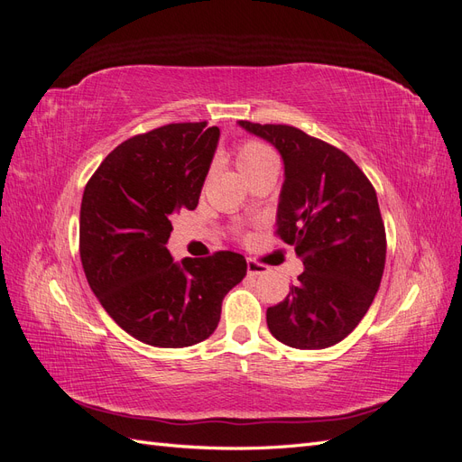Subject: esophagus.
I'll return each instance as SVG.
<instances>
[{
    "label": "esophagus",
    "instance_id": "esophagus-1",
    "mask_svg": "<svg viewBox=\"0 0 462 462\" xmlns=\"http://www.w3.org/2000/svg\"><path fill=\"white\" fill-rule=\"evenodd\" d=\"M246 270H248V275H253V277H260V275H265V273L270 272L268 265L258 263L256 260H248L246 262Z\"/></svg>",
    "mask_w": 462,
    "mask_h": 462
}]
</instances>
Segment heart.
Instances as JSON below:
<instances>
[{"instance_id": "1", "label": "heart", "mask_w": 462, "mask_h": 462, "mask_svg": "<svg viewBox=\"0 0 462 462\" xmlns=\"http://www.w3.org/2000/svg\"><path fill=\"white\" fill-rule=\"evenodd\" d=\"M235 160H236V167H239L245 177L262 170L265 165L277 163L272 148L258 141H245L236 146Z\"/></svg>"}]
</instances>
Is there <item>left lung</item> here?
I'll return each instance as SVG.
<instances>
[{"label":"left lung","instance_id":"1","mask_svg":"<svg viewBox=\"0 0 462 462\" xmlns=\"http://www.w3.org/2000/svg\"><path fill=\"white\" fill-rule=\"evenodd\" d=\"M282 153L285 180L277 235L295 246L304 272L265 312L268 329L292 348H328L365 318L385 268V227L360 167L319 138L289 125L239 121Z\"/></svg>","mask_w":462,"mask_h":462}]
</instances>
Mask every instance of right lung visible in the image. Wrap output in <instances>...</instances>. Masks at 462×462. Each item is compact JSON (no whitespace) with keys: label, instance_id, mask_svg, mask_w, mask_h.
<instances>
[{"label":"right lung","instance_id":"add662e5","mask_svg":"<svg viewBox=\"0 0 462 462\" xmlns=\"http://www.w3.org/2000/svg\"><path fill=\"white\" fill-rule=\"evenodd\" d=\"M219 141L206 123H171L119 144L80 204V262L116 324L152 346L197 345L219 324L221 300L246 275L245 256L221 250L173 262L171 216L199 206Z\"/></svg>","mask_w":462,"mask_h":462}]
</instances>
